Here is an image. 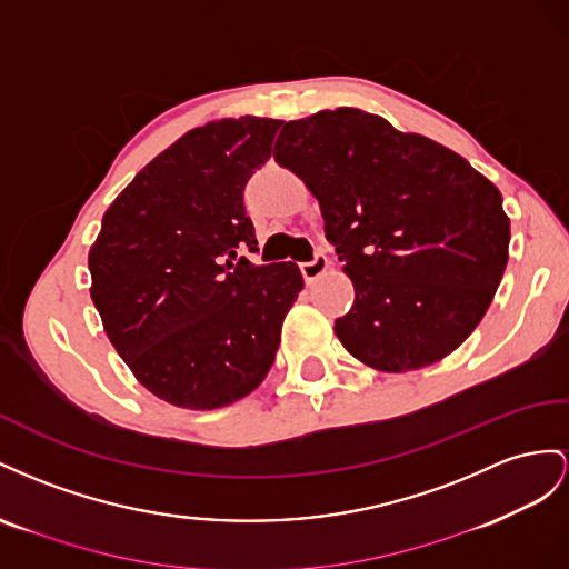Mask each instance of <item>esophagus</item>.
<instances>
[{"label": "esophagus", "mask_w": 569, "mask_h": 569, "mask_svg": "<svg viewBox=\"0 0 569 569\" xmlns=\"http://www.w3.org/2000/svg\"><path fill=\"white\" fill-rule=\"evenodd\" d=\"M327 269H329V257L327 254H315V259L312 262H305V264H300V271H302V279L307 281V283H315V281H319L323 273H327Z\"/></svg>", "instance_id": "obj_1"}]
</instances>
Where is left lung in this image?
Returning a JSON list of instances; mask_svg holds the SVG:
<instances>
[{
	"instance_id": "left-lung-1",
	"label": "left lung",
	"mask_w": 569,
	"mask_h": 569,
	"mask_svg": "<svg viewBox=\"0 0 569 569\" xmlns=\"http://www.w3.org/2000/svg\"><path fill=\"white\" fill-rule=\"evenodd\" d=\"M276 148L317 198L355 286V305L333 323L343 348L388 375L460 348L508 264L510 219L489 178L357 107L288 121Z\"/></svg>"
}]
</instances>
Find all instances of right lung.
I'll list each match as a JSON object with an SVG mask.
<instances>
[{
	"instance_id": "add662e5",
	"label": "right lung",
	"mask_w": 569,
	"mask_h": 569,
	"mask_svg": "<svg viewBox=\"0 0 569 569\" xmlns=\"http://www.w3.org/2000/svg\"><path fill=\"white\" fill-rule=\"evenodd\" d=\"M283 121H209L157 154L109 204L88 254L90 298L133 377L176 408L217 410L264 381L305 281L254 267L242 188Z\"/></svg>"
}]
</instances>
